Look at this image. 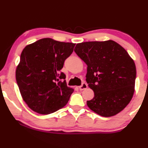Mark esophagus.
<instances>
[{
    "instance_id": "obj_1",
    "label": "esophagus",
    "mask_w": 148,
    "mask_h": 148,
    "mask_svg": "<svg viewBox=\"0 0 148 148\" xmlns=\"http://www.w3.org/2000/svg\"><path fill=\"white\" fill-rule=\"evenodd\" d=\"M87 88H88V85H87V83H83V84H82V85H81V86L79 87V90H81V91H82V90H84L86 89Z\"/></svg>"
}]
</instances>
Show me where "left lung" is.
I'll return each instance as SVG.
<instances>
[{"label":"left lung","instance_id":"obj_1","mask_svg":"<svg viewBox=\"0 0 148 148\" xmlns=\"http://www.w3.org/2000/svg\"><path fill=\"white\" fill-rule=\"evenodd\" d=\"M74 51L88 65L86 81L94 92L87 101L90 110L113 116L129 104L134 92L136 71L134 60L114 40L76 44Z\"/></svg>","mask_w":148,"mask_h":148}]
</instances>
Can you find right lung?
Wrapping results in <instances>:
<instances>
[{
  "label": "right lung",
  "instance_id": "add662e5",
  "mask_svg": "<svg viewBox=\"0 0 148 148\" xmlns=\"http://www.w3.org/2000/svg\"><path fill=\"white\" fill-rule=\"evenodd\" d=\"M75 43L45 38L23 49L16 69V80L27 106L40 114H49L66 106L74 89L67 86L60 72Z\"/></svg>",
  "mask_w": 148,
  "mask_h": 148
}]
</instances>
